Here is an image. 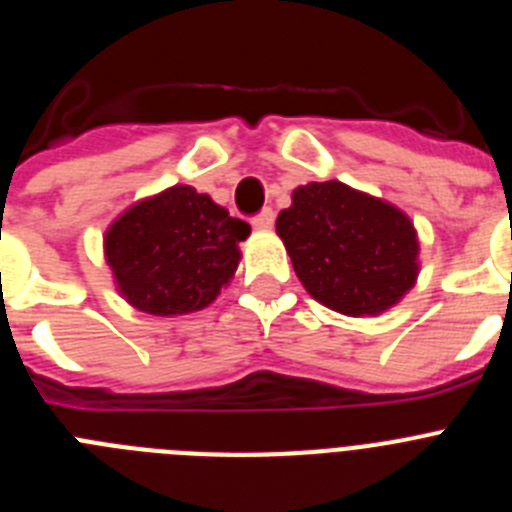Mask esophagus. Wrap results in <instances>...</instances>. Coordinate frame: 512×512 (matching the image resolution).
Returning a JSON list of instances; mask_svg holds the SVG:
<instances>
[{"label": "esophagus", "instance_id": "34e87169", "mask_svg": "<svg viewBox=\"0 0 512 512\" xmlns=\"http://www.w3.org/2000/svg\"><path fill=\"white\" fill-rule=\"evenodd\" d=\"M251 225L256 230H271L274 228V210H261L259 215L253 217Z\"/></svg>", "mask_w": 512, "mask_h": 512}]
</instances>
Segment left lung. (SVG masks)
I'll list each match as a JSON object with an SVG mask.
<instances>
[{"mask_svg": "<svg viewBox=\"0 0 512 512\" xmlns=\"http://www.w3.org/2000/svg\"><path fill=\"white\" fill-rule=\"evenodd\" d=\"M277 233L307 292L351 318L390 310L418 279L410 217L341 182L297 187Z\"/></svg>", "mask_w": 512, "mask_h": 512, "instance_id": "1", "label": "left lung"}]
</instances>
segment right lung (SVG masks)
<instances>
[{"instance_id":"1","label":"right lung","mask_w":512,"mask_h":512,"mask_svg":"<svg viewBox=\"0 0 512 512\" xmlns=\"http://www.w3.org/2000/svg\"><path fill=\"white\" fill-rule=\"evenodd\" d=\"M248 223L187 184L138 202L104 235L120 295L148 315H187L233 279Z\"/></svg>"}]
</instances>
